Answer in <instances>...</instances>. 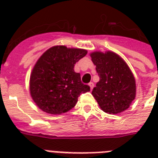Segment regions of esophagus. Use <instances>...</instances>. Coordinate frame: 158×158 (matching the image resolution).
Returning <instances> with one entry per match:
<instances>
[{
  "label": "esophagus",
  "mask_w": 158,
  "mask_h": 158,
  "mask_svg": "<svg viewBox=\"0 0 158 158\" xmlns=\"http://www.w3.org/2000/svg\"><path fill=\"white\" fill-rule=\"evenodd\" d=\"M89 87H90V90H93V87H94V84L93 83V82H90V83L89 84Z\"/></svg>",
  "instance_id": "34e87169"
}]
</instances>
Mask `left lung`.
Instances as JSON below:
<instances>
[{"label":"left lung","mask_w":158,"mask_h":158,"mask_svg":"<svg viewBox=\"0 0 158 158\" xmlns=\"http://www.w3.org/2000/svg\"><path fill=\"white\" fill-rule=\"evenodd\" d=\"M100 81L92 94L102 111L115 115L126 111L136 96L133 73L116 53L94 51L90 54Z\"/></svg>","instance_id":"8db88e82"}]
</instances>
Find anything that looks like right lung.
Returning a JSON list of instances; mask_svg holds the SVG:
<instances>
[{"instance_id": "1", "label": "right lung", "mask_w": 158, "mask_h": 158, "mask_svg": "<svg viewBox=\"0 0 158 158\" xmlns=\"http://www.w3.org/2000/svg\"><path fill=\"white\" fill-rule=\"evenodd\" d=\"M84 49L54 46L43 53L30 76L29 90L38 107L48 114L61 115L76 105L78 96L90 91L81 81L74 65L87 54Z\"/></svg>"}]
</instances>
